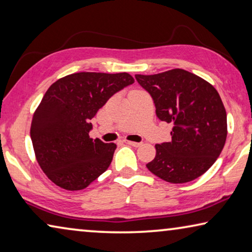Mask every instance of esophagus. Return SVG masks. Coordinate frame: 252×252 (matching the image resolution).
<instances>
[{"instance_id":"34e87169","label":"esophagus","mask_w":252,"mask_h":252,"mask_svg":"<svg viewBox=\"0 0 252 252\" xmlns=\"http://www.w3.org/2000/svg\"><path fill=\"white\" fill-rule=\"evenodd\" d=\"M126 143H127V145L132 146V147H140L141 143L140 142H134V141H126Z\"/></svg>"}]
</instances>
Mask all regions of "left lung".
<instances>
[{"mask_svg":"<svg viewBox=\"0 0 252 252\" xmlns=\"http://www.w3.org/2000/svg\"><path fill=\"white\" fill-rule=\"evenodd\" d=\"M151 95L156 114L173 125L171 141L156 145L147 168L171 184L194 181L217 160L225 145L226 112L218 91L205 79L181 68L135 75Z\"/></svg>","mask_w":252,"mask_h":252,"instance_id":"obj_1","label":"left lung"}]
</instances>
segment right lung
I'll use <instances>...</instances> for the list:
<instances>
[{"mask_svg":"<svg viewBox=\"0 0 252 252\" xmlns=\"http://www.w3.org/2000/svg\"><path fill=\"white\" fill-rule=\"evenodd\" d=\"M133 83L127 73L82 71L47 90L30 135L35 159L51 182L67 190L84 189L109 168L117 145L90 138L91 120L112 95Z\"/></svg>","mask_w":252,"mask_h":252,"instance_id":"1","label":"right lung"}]
</instances>
